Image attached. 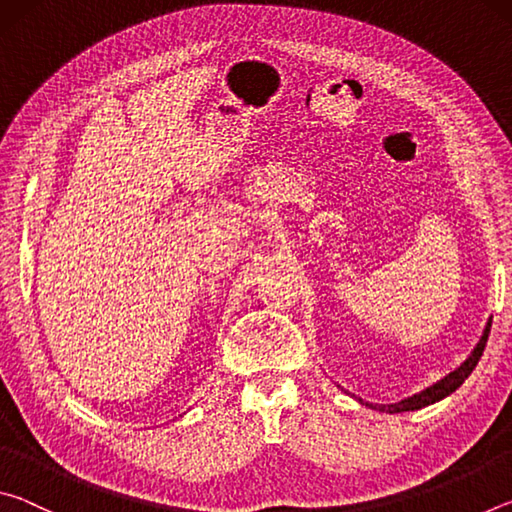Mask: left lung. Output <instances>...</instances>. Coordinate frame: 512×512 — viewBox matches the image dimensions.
<instances>
[{
    "instance_id": "8db88e82",
    "label": "left lung",
    "mask_w": 512,
    "mask_h": 512,
    "mask_svg": "<svg viewBox=\"0 0 512 512\" xmlns=\"http://www.w3.org/2000/svg\"><path fill=\"white\" fill-rule=\"evenodd\" d=\"M490 325H492V318L488 320V325H485L481 341L476 343V348L472 350L470 357H467V359L461 363V366H458L454 372H449L447 377H443L440 381H436V384L429 386V388H424V391H420L418 395L406 397V400L397 402V404H381V406H375V409H379V411H388V413L418 411V409H422V406H429V404H433V402L443 400V397H447V395H452V393L456 391V388L461 386L467 377H470V372L476 368V363H479L481 354H483V350H485V343H488ZM359 402H361V400H359ZM368 406H372V404H368Z\"/></svg>"
}]
</instances>
